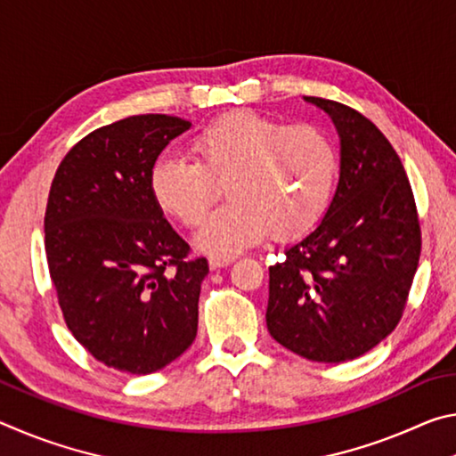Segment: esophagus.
I'll return each mask as SVG.
<instances>
[{
    "label": "esophagus",
    "mask_w": 456,
    "mask_h": 456,
    "mask_svg": "<svg viewBox=\"0 0 456 456\" xmlns=\"http://www.w3.org/2000/svg\"><path fill=\"white\" fill-rule=\"evenodd\" d=\"M235 261V257H211L209 259V267L211 269H219V267H227V265H231Z\"/></svg>",
    "instance_id": "esophagus-1"
}]
</instances>
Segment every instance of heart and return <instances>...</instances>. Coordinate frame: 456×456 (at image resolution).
Returning a JSON list of instances; mask_svg holds the SVG:
<instances>
[{
	"label": "heart",
	"instance_id": "b5f03b06",
	"mask_svg": "<svg viewBox=\"0 0 456 456\" xmlns=\"http://www.w3.org/2000/svg\"><path fill=\"white\" fill-rule=\"evenodd\" d=\"M192 160L160 157L149 175L154 203L195 227L213 199V181L229 176L231 205L215 211L195 235L200 251L229 257L272 233H302L328 209L339 157L315 125L283 126L251 110L227 112L192 136Z\"/></svg>",
	"mask_w": 456,
	"mask_h": 456
}]
</instances>
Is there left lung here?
I'll list each match as a JSON object with an SVG mask.
<instances>
[{"label": "left lung", "instance_id": "8db88e82", "mask_svg": "<svg viewBox=\"0 0 456 456\" xmlns=\"http://www.w3.org/2000/svg\"><path fill=\"white\" fill-rule=\"evenodd\" d=\"M334 122L339 181L310 233L269 265L267 330L312 362L372 350L403 318L420 257L411 183L380 130L334 100L304 96Z\"/></svg>", "mask_w": 456, "mask_h": 456}]
</instances>
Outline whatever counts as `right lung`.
I'll use <instances>...</instances> for the list:
<instances>
[{"mask_svg": "<svg viewBox=\"0 0 456 456\" xmlns=\"http://www.w3.org/2000/svg\"><path fill=\"white\" fill-rule=\"evenodd\" d=\"M191 122L141 114L90 133L61 160L45 207V257L68 328L128 374L171 364L197 336L205 257L168 225L149 189L165 146Z\"/></svg>", "mask_w": 456, "mask_h": 456, "instance_id": "add662e5", "label": "right lung"}]
</instances>
